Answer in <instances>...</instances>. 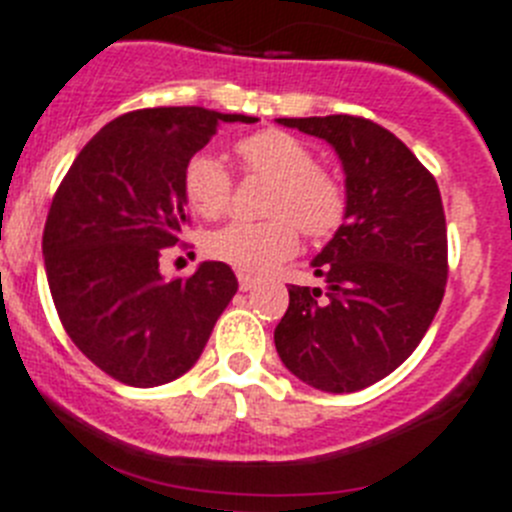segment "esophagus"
I'll return each mask as SVG.
<instances>
[{
    "label": "esophagus",
    "instance_id": "obj_1",
    "mask_svg": "<svg viewBox=\"0 0 512 512\" xmlns=\"http://www.w3.org/2000/svg\"><path fill=\"white\" fill-rule=\"evenodd\" d=\"M255 278H252V275H247V273H239V291H252V288H255Z\"/></svg>",
    "mask_w": 512,
    "mask_h": 512
}]
</instances>
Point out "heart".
Listing matches in <instances>:
<instances>
[{
    "label": "heart",
    "instance_id": "1",
    "mask_svg": "<svg viewBox=\"0 0 512 512\" xmlns=\"http://www.w3.org/2000/svg\"><path fill=\"white\" fill-rule=\"evenodd\" d=\"M237 151L247 170L275 182L268 206L275 216L268 221H234L213 231L206 244L213 260L242 273H265L299 247L294 220L311 237H324L340 224L345 195L327 172L314 167V154L304 141L270 128L239 141ZM182 188L190 208L203 219H219L229 208V172L211 151H198L188 159ZM278 212L284 216L278 217Z\"/></svg>",
    "mask_w": 512,
    "mask_h": 512
}]
</instances>
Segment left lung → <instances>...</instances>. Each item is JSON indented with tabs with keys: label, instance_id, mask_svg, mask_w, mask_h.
Returning a JSON list of instances; mask_svg holds the SVG:
<instances>
[{
	"label": "left lung",
	"instance_id": "left-lung-1",
	"mask_svg": "<svg viewBox=\"0 0 512 512\" xmlns=\"http://www.w3.org/2000/svg\"><path fill=\"white\" fill-rule=\"evenodd\" d=\"M278 123L335 149L345 175V213L311 260L327 288H288L275 350L304 384L350 394L402 366L441 306L448 275L441 190L379 123L353 115Z\"/></svg>",
	"mask_w": 512,
	"mask_h": 512
}]
</instances>
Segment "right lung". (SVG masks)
I'll return each mask as SVG.
<instances>
[{
	"label": "right lung",
	"mask_w": 512,
	"mask_h": 512,
	"mask_svg": "<svg viewBox=\"0 0 512 512\" xmlns=\"http://www.w3.org/2000/svg\"><path fill=\"white\" fill-rule=\"evenodd\" d=\"M206 108H149L95 133L48 211L43 260L71 342L128 386H162L201 358L237 293L226 262H201L167 281L162 250L188 226L182 175L221 123H255Z\"/></svg>",
	"instance_id": "right-lung-1"
}]
</instances>
